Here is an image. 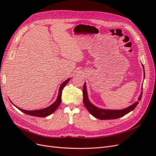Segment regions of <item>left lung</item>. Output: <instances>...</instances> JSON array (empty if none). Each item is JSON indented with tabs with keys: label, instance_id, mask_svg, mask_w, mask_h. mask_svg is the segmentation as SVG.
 <instances>
[{
	"label": "left lung",
	"instance_id": "8db88e82",
	"mask_svg": "<svg viewBox=\"0 0 156 156\" xmlns=\"http://www.w3.org/2000/svg\"><path fill=\"white\" fill-rule=\"evenodd\" d=\"M143 67L144 69V77H145L144 68L143 64ZM142 90H143V88H142ZM83 93V103H84V106H85L87 109L93 116L100 120L116 119L126 115V114H127V113H129V112L135 109L136 106L138 105L139 101L141 100L142 94H143V92L141 91L140 96L138 98V101H136L135 103H133V105H130L128 107L124 108V109H120V110H111V109H103V108H99L95 105H94L90 101L88 97L86 83H84V84Z\"/></svg>",
	"mask_w": 156,
	"mask_h": 156
}]
</instances>
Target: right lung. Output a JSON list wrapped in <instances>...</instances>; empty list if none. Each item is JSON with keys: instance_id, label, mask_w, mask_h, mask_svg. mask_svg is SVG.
I'll list each match as a JSON object with an SVG mask.
<instances>
[{"instance_id": "1", "label": "right lung", "mask_w": 156, "mask_h": 156, "mask_svg": "<svg viewBox=\"0 0 156 156\" xmlns=\"http://www.w3.org/2000/svg\"><path fill=\"white\" fill-rule=\"evenodd\" d=\"M70 78L66 80L65 81H64L61 85L60 86L59 88V91H58V94L57 98H56V101L53 103V104L51 105L50 106L42 108V109H39V110H34V111H27V110H24L23 108H21L20 107H17V106H16L18 109H20L21 112L25 113V114L28 115H30V116H37V117H46L48 116H49L50 115H51L52 113H53L56 108L58 107V106L60 105L61 101H62V100H61V96H62V91L64 88V87L66 85L67 83L69 81ZM11 103H12L11 101Z\"/></svg>"}]
</instances>
